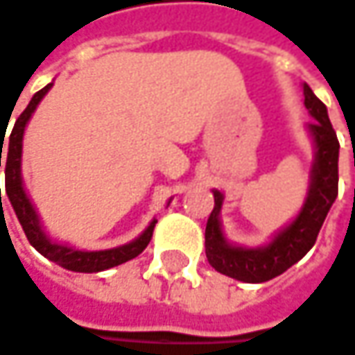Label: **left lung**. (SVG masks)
Wrapping results in <instances>:
<instances>
[{
  "mask_svg": "<svg viewBox=\"0 0 355 355\" xmlns=\"http://www.w3.org/2000/svg\"><path fill=\"white\" fill-rule=\"evenodd\" d=\"M304 103L315 121L308 123L313 139V164L310 171L308 198L290 225L279 230L274 239L259 248H241L230 243L222 232L220 211L223 193L214 189V209L205 225V256L211 268L239 282L261 284L284 274L313 248L329 207L338 198V155L340 141L329 123L326 105L304 83Z\"/></svg>",
  "mask_w": 355,
  "mask_h": 355,
  "instance_id": "1",
  "label": "left lung"
}]
</instances>
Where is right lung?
Wrapping results in <instances>:
<instances>
[{
  "label": "right lung",
  "instance_id": "add662e5",
  "mask_svg": "<svg viewBox=\"0 0 355 355\" xmlns=\"http://www.w3.org/2000/svg\"><path fill=\"white\" fill-rule=\"evenodd\" d=\"M53 83H47L44 89H40L26 110L21 112V116L15 119L13 130L9 135V144L6 153L1 155V148H3V133H1V146H0V168H1V157L6 164V193L9 198V204L13 207L17 220L21 223L24 232H26L29 243L42 254L47 257L49 261H55L58 266H62L65 270L71 272H81V274H96V272H103L110 270L114 266L125 263L133 257H137L150 243L151 236H153V227L157 220L144 230L141 236L123 243L119 248H112V250H99V252H85V250H76L63 243H55L47 238L44 225L40 222V216L35 211V207L31 204V200L27 198L26 187H24V180H21V148H24V132H26L27 121L29 117L33 116L35 107L40 105V101L44 99V96L51 89ZM0 204H1V189H0Z\"/></svg>",
  "mask_w": 355,
  "mask_h": 355
}]
</instances>
